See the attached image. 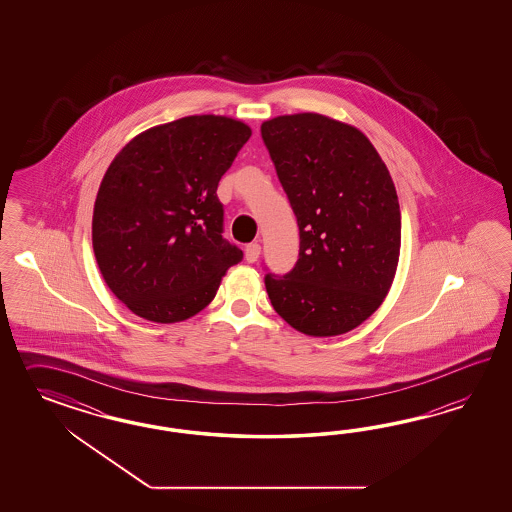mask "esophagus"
<instances>
[{
	"mask_svg": "<svg viewBox=\"0 0 512 512\" xmlns=\"http://www.w3.org/2000/svg\"><path fill=\"white\" fill-rule=\"evenodd\" d=\"M259 257H261V244H257V242L248 244L246 246V261L248 263H255Z\"/></svg>",
	"mask_w": 512,
	"mask_h": 512,
	"instance_id": "34e87169",
	"label": "esophagus"
}]
</instances>
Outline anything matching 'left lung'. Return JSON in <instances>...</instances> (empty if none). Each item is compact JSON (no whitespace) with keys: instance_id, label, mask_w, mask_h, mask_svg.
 Instances as JSON below:
<instances>
[{"instance_id":"obj_1","label":"left lung","mask_w":512,"mask_h":512,"mask_svg":"<svg viewBox=\"0 0 512 512\" xmlns=\"http://www.w3.org/2000/svg\"><path fill=\"white\" fill-rule=\"evenodd\" d=\"M261 135L300 231L295 268L264 276L268 298L302 334H345L396 274L402 214L390 172L362 131L323 114L272 118Z\"/></svg>"}]
</instances>
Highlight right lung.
<instances>
[{"mask_svg":"<svg viewBox=\"0 0 512 512\" xmlns=\"http://www.w3.org/2000/svg\"><path fill=\"white\" fill-rule=\"evenodd\" d=\"M251 137L227 116H186L127 142L93 206V253L110 291L154 323L204 310L242 249L223 238L217 184Z\"/></svg>","mask_w":512,"mask_h":512,"instance_id":"1","label":"right lung"}]
</instances>
